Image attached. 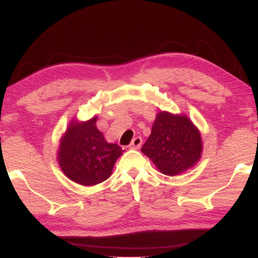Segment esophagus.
I'll return each instance as SVG.
<instances>
[{
	"label": "esophagus",
	"instance_id": "1",
	"mask_svg": "<svg viewBox=\"0 0 258 258\" xmlns=\"http://www.w3.org/2000/svg\"><path fill=\"white\" fill-rule=\"evenodd\" d=\"M142 144H143L142 137H136V138L133 139V142H132V144H130V145H129V147L133 148V150H138V148H141Z\"/></svg>",
	"mask_w": 258,
	"mask_h": 258
}]
</instances>
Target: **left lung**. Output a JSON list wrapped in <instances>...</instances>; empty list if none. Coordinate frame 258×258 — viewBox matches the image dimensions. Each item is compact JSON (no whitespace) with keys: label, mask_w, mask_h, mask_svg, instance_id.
I'll list each match as a JSON object with an SVG mask.
<instances>
[{"label":"left lung","mask_w":258,"mask_h":258,"mask_svg":"<svg viewBox=\"0 0 258 258\" xmlns=\"http://www.w3.org/2000/svg\"><path fill=\"white\" fill-rule=\"evenodd\" d=\"M142 152L161 173L173 177L186 172L201 160L202 135L187 115L161 111Z\"/></svg>","instance_id":"1"}]
</instances>
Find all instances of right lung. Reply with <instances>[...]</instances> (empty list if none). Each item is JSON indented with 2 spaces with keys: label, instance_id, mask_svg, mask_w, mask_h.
Instances as JSON below:
<instances>
[{
  "label": "right lung",
  "instance_id": "1",
  "mask_svg": "<svg viewBox=\"0 0 258 258\" xmlns=\"http://www.w3.org/2000/svg\"><path fill=\"white\" fill-rule=\"evenodd\" d=\"M96 121V115L87 121L72 120L57 150L62 172L83 186H95L110 178L115 161L123 153L119 145L106 142Z\"/></svg>",
  "mask_w": 258,
  "mask_h": 258
}]
</instances>
